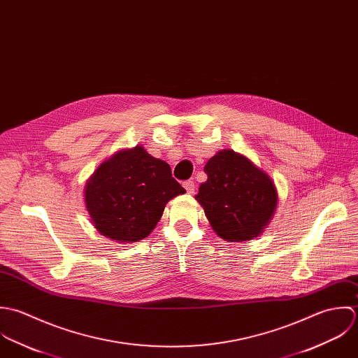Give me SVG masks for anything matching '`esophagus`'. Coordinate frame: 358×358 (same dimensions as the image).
I'll return each mask as SVG.
<instances>
[{"label": "esophagus", "mask_w": 358, "mask_h": 358, "mask_svg": "<svg viewBox=\"0 0 358 358\" xmlns=\"http://www.w3.org/2000/svg\"><path fill=\"white\" fill-rule=\"evenodd\" d=\"M184 188L187 189V192H188L189 195H192V194L195 192V182L191 181V180H189V181H185V182H184Z\"/></svg>", "instance_id": "34e87169"}]
</instances>
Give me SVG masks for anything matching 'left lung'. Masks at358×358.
I'll list each match as a JSON object with an SVG mask.
<instances>
[{
  "label": "left lung",
  "instance_id": "1",
  "mask_svg": "<svg viewBox=\"0 0 358 358\" xmlns=\"http://www.w3.org/2000/svg\"><path fill=\"white\" fill-rule=\"evenodd\" d=\"M208 180L195 199L215 234L228 242L262 235L277 210L273 178L249 157L232 149L217 152L205 166Z\"/></svg>",
  "mask_w": 358,
  "mask_h": 358
}]
</instances>
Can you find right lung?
<instances>
[{
    "mask_svg": "<svg viewBox=\"0 0 358 358\" xmlns=\"http://www.w3.org/2000/svg\"><path fill=\"white\" fill-rule=\"evenodd\" d=\"M185 194L170 166L137 145L103 160L84 187V203L94 228L119 243L146 238L169 201Z\"/></svg>",
    "mask_w": 358,
    "mask_h": 358,
    "instance_id": "right-lung-1",
    "label": "right lung"
}]
</instances>
